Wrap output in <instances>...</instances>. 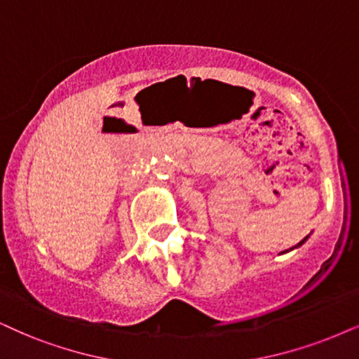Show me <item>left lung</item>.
Listing matches in <instances>:
<instances>
[{"instance_id":"obj_1","label":"left lung","mask_w":359,"mask_h":359,"mask_svg":"<svg viewBox=\"0 0 359 359\" xmlns=\"http://www.w3.org/2000/svg\"><path fill=\"white\" fill-rule=\"evenodd\" d=\"M306 238H308V237H306ZM306 238H305V240H302V242H300V243H298V247H300V245H302V243H305V242H306Z\"/></svg>"}]
</instances>
